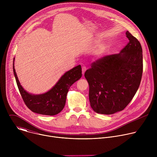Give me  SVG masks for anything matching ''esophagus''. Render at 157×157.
<instances>
[{
    "label": "esophagus",
    "mask_w": 157,
    "mask_h": 157,
    "mask_svg": "<svg viewBox=\"0 0 157 157\" xmlns=\"http://www.w3.org/2000/svg\"><path fill=\"white\" fill-rule=\"evenodd\" d=\"M86 71V66H82V75L84 74Z\"/></svg>",
    "instance_id": "34e87169"
}]
</instances>
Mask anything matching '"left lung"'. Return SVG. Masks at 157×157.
Listing matches in <instances>:
<instances>
[{
    "instance_id": "1",
    "label": "left lung",
    "mask_w": 157,
    "mask_h": 157,
    "mask_svg": "<svg viewBox=\"0 0 157 157\" xmlns=\"http://www.w3.org/2000/svg\"><path fill=\"white\" fill-rule=\"evenodd\" d=\"M125 34L129 42L119 53L98 59L84 73L89 86L90 105L97 113L109 115L124 110L140 86L142 48L128 31Z\"/></svg>"
}]
</instances>
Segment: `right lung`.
Masks as SVG:
<instances>
[{"label": "right lung", "mask_w": 157, "mask_h": 157, "mask_svg": "<svg viewBox=\"0 0 157 157\" xmlns=\"http://www.w3.org/2000/svg\"><path fill=\"white\" fill-rule=\"evenodd\" d=\"M14 60L15 58L13 61L14 76L21 96L27 107L33 113L42 115L54 116L59 113L65 105L70 87L82 76L81 65L66 72L48 92L35 95L27 92L20 85L14 68Z\"/></svg>", "instance_id": "add662e5"}]
</instances>
